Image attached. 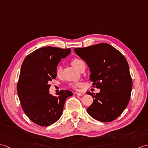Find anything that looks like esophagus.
<instances>
[{
	"instance_id": "obj_1",
	"label": "esophagus",
	"mask_w": 148,
	"mask_h": 148,
	"mask_svg": "<svg viewBox=\"0 0 148 148\" xmlns=\"http://www.w3.org/2000/svg\"><path fill=\"white\" fill-rule=\"evenodd\" d=\"M75 94H76L78 96H83V95H84V92H75Z\"/></svg>"
}]
</instances>
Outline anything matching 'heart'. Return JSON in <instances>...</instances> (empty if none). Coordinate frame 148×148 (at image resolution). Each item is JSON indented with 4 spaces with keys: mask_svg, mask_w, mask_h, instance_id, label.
Wrapping results in <instances>:
<instances>
[{
    "mask_svg": "<svg viewBox=\"0 0 148 148\" xmlns=\"http://www.w3.org/2000/svg\"><path fill=\"white\" fill-rule=\"evenodd\" d=\"M82 62L81 60L79 59V58H74V59L71 61V64L75 69L77 70V68L79 67V65L80 64V63ZM62 73V67L60 66H58L56 69V75L57 76H60ZM79 84H72L71 86L73 88H76L79 86Z\"/></svg>",
    "mask_w": 148,
    "mask_h": 148,
    "instance_id": "heart-1",
    "label": "heart"
}]
</instances>
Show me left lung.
Here are the masks:
<instances>
[{
  "label": "left lung",
  "mask_w": 148,
  "mask_h": 148,
  "mask_svg": "<svg viewBox=\"0 0 148 148\" xmlns=\"http://www.w3.org/2000/svg\"><path fill=\"white\" fill-rule=\"evenodd\" d=\"M75 53L90 68V80L100 90L92 94L93 102L87 108L88 114L97 121H114L125 110L129 102L132 88L127 61L110 45L101 43L74 49Z\"/></svg>",
  "instance_id": "8db88e82"
}]
</instances>
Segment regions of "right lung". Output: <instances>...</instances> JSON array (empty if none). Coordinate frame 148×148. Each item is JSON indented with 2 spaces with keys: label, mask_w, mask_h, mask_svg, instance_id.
Instances as JSON below:
<instances>
[{
  "label": "right lung",
  "mask_w": 148,
  "mask_h": 148,
  "mask_svg": "<svg viewBox=\"0 0 148 148\" xmlns=\"http://www.w3.org/2000/svg\"><path fill=\"white\" fill-rule=\"evenodd\" d=\"M71 49L45 47L29 54L21 68L17 91L22 108L29 119L40 126H49L60 119L66 99L73 95L61 90L57 96L49 92V82L56 78V69Z\"/></svg>",
  "instance_id": "obj_1"
}]
</instances>
